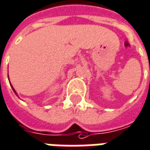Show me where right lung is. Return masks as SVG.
<instances>
[{
  "instance_id": "1",
  "label": "right lung",
  "mask_w": 150,
  "mask_h": 150,
  "mask_svg": "<svg viewBox=\"0 0 150 150\" xmlns=\"http://www.w3.org/2000/svg\"><path fill=\"white\" fill-rule=\"evenodd\" d=\"M10 85H11V83H10ZM12 89H13V92H14V93H15L16 94H17V93H16L15 90H14V89H13V86H12Z\"/></svg>"
}]
</instances>
